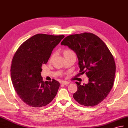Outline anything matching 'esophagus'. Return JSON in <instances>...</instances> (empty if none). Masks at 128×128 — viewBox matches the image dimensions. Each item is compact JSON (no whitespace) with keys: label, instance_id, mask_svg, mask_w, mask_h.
Returning a JSON list of instances; mask_svg holds the SVG:
<instances>
[{"label":"esophagus","instance_id":"34e87169","mask_svg":"<svg viewBox=\"0 0 128 128\" xmlns=\"http://www.w3.org/2000/svg\"><path fill=\"white\" fill-rule=\"evenodd\" d=\"M62 84H63L64 85H66V84H69V82L66 81H63L62 82Z\"/></svg>","mask_w":128,"mask_h":128}]
</instances>
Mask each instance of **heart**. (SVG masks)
I'll return each mask as SVG.
<instances>
[{
  "mask_svg": "<svg viewBox=\"0 0 128 128\" xmlns=\"http://www.w3.org/2000/svg\"><path fill=\"white\" fill-rule=\"evenodd\" d=\"M63 54H64V57H68V56H71V55L75 54V53H74V52L72 50H71L70 48H66V49H65L64 50ZM53 56H54V54H52L51 57H50V60H51Z\"/></svg>",
  "mask_w": 128,
  "mask_h": 128,
  "instance_id": "heart-1",
  "label": "heart"
}]
</instances>
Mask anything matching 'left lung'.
<instances>
[{"instance_id":"obj_1","label":"left lung","mask_w":128,"mask_h":128,"mask_svg":"<svg viewBox=\"0 0 128 128\" xmlns=\"http://www.w3.org/2000/svg\"><path fill=\"white\" fill-rule=\"evenodd\" d=\"M62 45L68 46L78 56L80 72H86L87 84L76 82L78 90L73 97L80 105L94 106L108 96L114 86L116 72L114 59L104 41L91 32L70 35Z\"/></svg>"}]
</instances>
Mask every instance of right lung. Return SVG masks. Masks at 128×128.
Here are the masks:
<instances>
[{"label": "right lung", "instance_id": "1", "mask_svg": "<svg viewBox=\"0 0 128 128\" xmlns=\"http://www.w3.org/2000/svg\"><path fill=\"white\" fill-rule=\"evenodd\" d=\"M64 35L38 34L24 41L14 53L11 66V81L18 96L26 105L41 108L57 95L59 82L42 81L41 72L53 48Z\"/></svg>", "mask_w": 128, "mask_h": 128}]
</instances>
